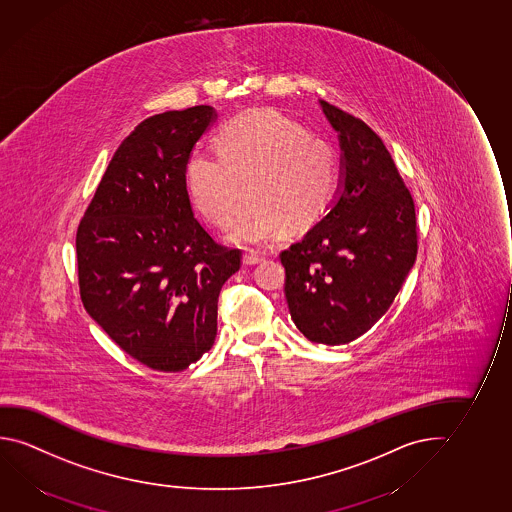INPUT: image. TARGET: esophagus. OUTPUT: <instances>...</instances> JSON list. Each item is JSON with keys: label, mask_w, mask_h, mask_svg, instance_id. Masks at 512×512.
<instances>
[{"label": "esophagus", "mask_w": 512, "mask_h": 512, "mask_svg": "<svg viewBox=\"0 0 512 512\" xmlns=\"http://www.w3.org/2000/svg\"><path fill=\"white\" fill-rule=\"evenodd\" d=\"M264 260V255L259 252H244L243 262L246 266H253V264H259Z\"/></svg>", "instance_id": "1"}]
</instances>
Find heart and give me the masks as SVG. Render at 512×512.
I'll return each mask as SVG.
<instances>
[{
	"label": "heart",
	"instance_id": "b5f03b06",
	"mask_svg": "<svg viewBox=\"0 0 512 512\" xmlns=\"http://www.w3.org/2000/svg\"><path fill=\"white\" fill-rule=\"evenodd\" d=\"M213 143L216 156L188 159L186 188L195 211L216 228L230 225L244 193L234 243H269L284 228L307 232L328 213L339 184L337 154L296 120L250 111L225 122Z\"/></svg>",
	"mask_w": 512,
	"mask_h": 512
}]
</instances>
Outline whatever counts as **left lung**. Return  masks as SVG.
<instances>
[{"label": "left lung", "mask_w": 512, "mask_h": 512, "mask_svg": "<svg viewBox=\"0 0 512 512\" xmlns=\"http://www.w3.org/2000/svg\"><path fill=\"white\" fill-rule=\"evenodd\" d=\"M340 133L342 188L330 213L280 253L292 321L312 342L362 337L394 303L417 259L415 202L385 143L330 103Z\"/></svg>", "instance_id": "left-lung-1"}]
</instances>
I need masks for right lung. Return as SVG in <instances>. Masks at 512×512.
Wrapping results in <instances>:
<instances>
[{
    "mask_svg": "<svg viewBox=\"0 0 512 512\" xmlns=\"http://www.w3.org/2000/svg\"><path fill=\"white\" fill-rule=\"evenodd\" d=\"M214 118L202 104L134 127L76 232L83 307L159 372L184 370L213 347L221 287L243 259L200 225L186 188L189 154Z\"/></svg>",
    "mask_w": 512,
    "mask_h": 512,
    "instance_id": "right-lung-1",
    "label": "right lung"
}]
</instances>
